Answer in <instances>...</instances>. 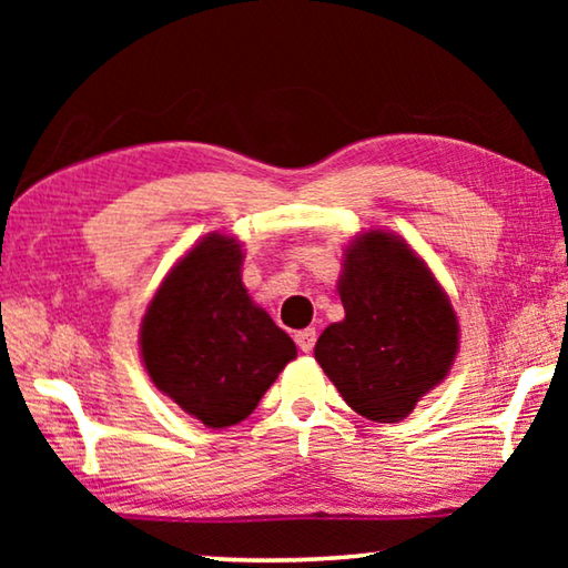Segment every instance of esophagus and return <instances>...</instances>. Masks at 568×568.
<instances>
[{"label":"esophagus","instance_id":"1","mask_svg":"<svg viewBox=\"0 0 568 568\" xmlns=\"http://www.w3.org/2000/svg\"><path fill=\"white\" fill-rule=\"evenodd\" d=\"M315 341H318V335H315V328H305V331H297L295 333V343L297 348L303 353H311L315 348Z\"/></svg>","mask_w":568,"mask_h":568}]
</instances>
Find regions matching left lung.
Masks as SVG:
<instances>
[{"label":"left lung","mask_w":568,"mask_h":568,"mask_svg":"<svg viewBox=\"0 0 568 568\" xmlns=\"http://www.w3.org/2000/svg\"><path fill=\"white\" fill-rule=\"evenodd\" d=\"M345 321L315 343V361L361 416L406 418L438 386L458 348V321L426 263L396 235L371 230L345 250Z\"/></svg>","instance_id":"left-lung-1"}]
</instances>
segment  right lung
<instances>
[{"instance_id": "right-lung-1", "label": "right lung", "mask_w": 568, "mask_h": 568, "mask_svg": "<svg viewBox=\"0 0 568 568\" xmlns=\"http://www.w3.org/2000/svg\"><path fill=\"white\" fill-rule=\"evenodd\" d=\"M240 265L235 240L207 235L172 267L142 318L152 383L210 428L247 418L297 353L250 301Z\"/></svg>"}]
</instances>
